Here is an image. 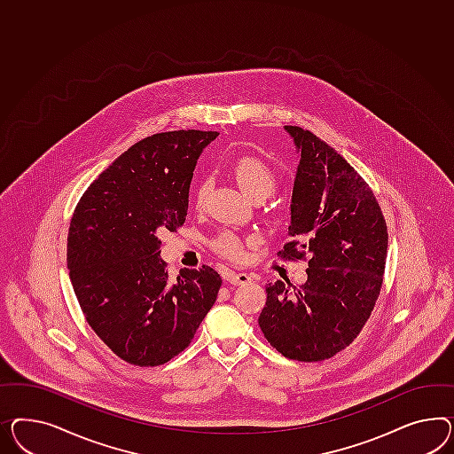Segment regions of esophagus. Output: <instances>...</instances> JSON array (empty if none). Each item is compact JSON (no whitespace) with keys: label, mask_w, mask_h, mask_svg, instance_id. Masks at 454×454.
Wrapping results in <instances>:
<instances>
[{"label":"esophagus","mask_w":454,"mask_h":454,"mask_svg":"<svg viewBox=\"0 0 454 454\" xmlns=\"http://www.w3.org/2000/svg\"><path fill=\"white\" fill-rule=\"evenodd\" d=\"M224 279L230 284H233V286H245V284L251 282V276L246 274V272H228L224 276Z\"/></svg>","instance_id":"esophagus-1"}]
</instances>
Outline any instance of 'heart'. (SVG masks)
<instances>
[{"mask_svg": "<svg viewBox=\"0 0 454 454\" xmlns=\"http://www.w3.org/2000/svg\"><path fill=\"white\" fill-rule=\"evenodd\" d=\"M233 175L241 190L251 200L268 198L276 186V176L268 163L256 157H241L233 163ZM209 193L208 178H201L195 184L193 200L196 208H201L207 201ZM215 249L230 259H239L243 256V243L238 236L231 233H223L215 239Z\"/></svg>", "mask_w": 454, "mask_h": 454, "instance_id": "b5f03b06", "label": "heart"}]
</instances>
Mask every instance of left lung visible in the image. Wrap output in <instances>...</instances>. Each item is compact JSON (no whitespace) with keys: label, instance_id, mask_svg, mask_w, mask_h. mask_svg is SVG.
I'll list each match as a JSON object with an SVG mask.
<instances>
[{"label":"left lung","instance_id":"obj_1","mask_svg":"<svg viewBox=\"0 0 454 454\" xmlns=\"http://www.w3.org/2000/svg\"><path fill=\"white\" fill-rule=\"evenodd\" d=\"M299 167L291 200V241L279 256H309L307 282L293 292L268 284L259 327L282 356L331 358L354 342L380 294L388 233L365 180L319 137L286 125Z\"/></svg>","mask_w":454,"mask_h":454}]
</instances>
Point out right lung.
Segmentation results:
<instances>
[{"instance_id": "1", "label": "right lung", "mask_w": 454, "mask_h": 454, "mask_svg": "<svg viewBox=\"0 0 454 454\" xmlns=\"http://www.w3.org/2000/svg\"><path fill=\"white\" fill-rule=\"evenodd\" d=\"M218 132L152 135L87 188L67 236V268L89 325L129 364L155 367L184 350L215 304L209 266L168 278L160 234L182 226L196 160Z\"/></svg>"}]
</instances>
